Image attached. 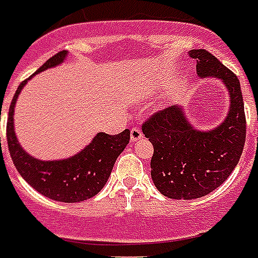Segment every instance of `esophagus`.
Returning <instances> with one entry per match:
<instances>
[{
    "mask_svg": "<svg viewBox=\"0 0 258 258\" xmlns=\"http://www.w3.org/2000/svg\"><path fill=\"white\" fill-rule=\"evenodd\" d=\"M142 137H143V134L139 127H134V128L131 130V134H130V139H131V142H137V141H139Z\"/></svg>",
    "mask_w": 258,
    "mask_h": 258,
    "instance_id": "obj_1",
    "label": "esophagus"
}]
</instances>
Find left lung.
Returning <instances> with one entry per match:
<instances>
[{"mask_svg": "<svg viewBox=\"0 0 258 258\" xmlns=\"http://www.w3.org/2000/svg\"><path fill=\"white\" fill-rule=\"evenodd\" d=\"M196 59L200 78H216L229 93V111L222 123L211 130L196 128L185 108L172 105L155 113L143 124L154 154L151 178L169 199L190 200L211 194L233 172L242 154L246 120L237 76L206 50L188 52Z\"/></svg>", "mask_w": 258, "mask_h": 258, "instance_id": "obj_1", "label": "left lung"}]
</instances>
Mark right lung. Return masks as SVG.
<instances>
[{
	"mask_svg": "<svg viewBox=\"0 0 258 258\" xmlns=\"http://www.w3.org/2000/svg\"><path fill=\"white\" fill-rule=\"evenodd\" d=\"M68 56L69 51H60L20 84L9 107L7 138L12 161L29 185L51 200L78 203L96 196L107 184L116 158L128 145L130 130L117 135L98 133L81 151L68 158L50 161L39 160L25 151L15 131V108L23 88L39 73L63 63Z\"/></svg>",
	"mask_w": 258,
	"mask_h": 258,
	"instance_id": "1",
	"label": "right lung"
}]
</instances>
